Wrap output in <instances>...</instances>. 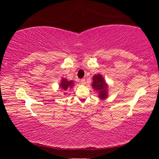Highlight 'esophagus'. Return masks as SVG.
Here are the masks:
<instances>
[{
    "label": "esophagus",
    "mask_w": 159,
    "mask_h": 159,
    "mask_svg": "<svg viewBox=\"0 0 159 159\" xmlns=\"http://www.w3.org/2000/svg\"><path fill=\"white\" fill-rule=\"evenodd\" d=\"M80 84H82V85H85V79H81L80 80Z\"/></svg>",
    "instance_id": "34e87169"
}]
</instances>
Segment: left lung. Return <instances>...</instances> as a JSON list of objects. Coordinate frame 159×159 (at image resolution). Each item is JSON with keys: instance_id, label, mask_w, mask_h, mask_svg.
I'll return each mask as SVG.
<instances>
[{"instance_id": "8db88e82", "label": "left lung", "mask_w": 159, "mask_h": 159, "mask_svg": "<svg viewBox=\"0 0 159 159\" xmlns=\"http://www.w3.org/2000/svg\"><path fill=\"white\" fill-rule=\"evenodd\" d=\"M93 82L92 83V88L96 90L98 97L100 100H105L107 98L109 93H108V88L109 85L106 83L104 77L100 74H95L92 78Z\"/></svg>"}]
</instances>
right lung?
Listing matches in <instances>:
<instances>
[{
	"label": "right lung",
	"mask_w": 159,
	"mask_h": 159,
	"mask_svg": "<svg viewBox=\"0 0 159 159\" xmlns=\"http://www.w3.org/2000/svg\"><path fill=\"white\" fill-rule=\"evenodd\" d=\"M74 85V82L73 80H68L66 78H62L59 84V88L63 92H66L70 89H72ZM66 95V93H64Z\"/></svg>",
	"instance_id": "obj_1"
}]
</instances>
